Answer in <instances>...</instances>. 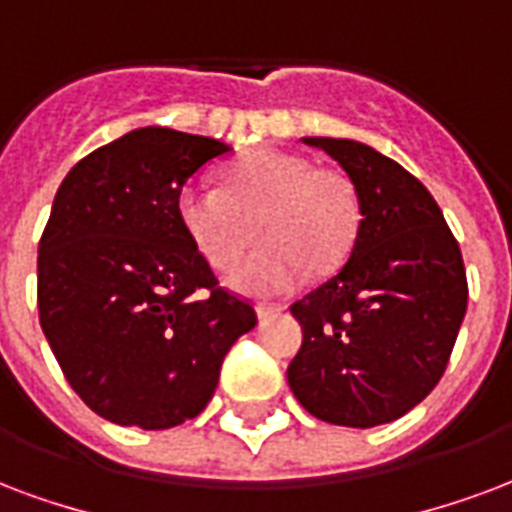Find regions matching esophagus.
I'll return each instance as SVG.
<instances>
[{
  "mask_svg": "<svg viewBox=\"0 0 512 512\" xmlns=\"http://www.w3.org/2000/svg\"><path fill=\"white\" fill-rule=\"evenodd\" d=\"M285 312V306H276V304H257V317L260 320H268V317H274V314Z\"/></svg>",
  "mask_w": 512,
  "mask_h": 512,
  "instance_id": "1",
  "label": "esophagus"
}]
</instances>
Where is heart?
Wrapping results in <instances>:
<instances>
[{
  "instance_id": "b5f03b06",
  "label": "heart",
  "mask_w": 512,
  "mask_h": 512,
  "mask_svg": "<svg viewBox=\"0 0 512 512\" xmlns=\"http://www.w3.org/2000/svg\"><path fill=\"white\" fill-rule=\"evenodd\" d=\"M225 187L192 181L179 192V225L214 271L238 263L257 225L260 249L230 276L236 293L285 295L306 271L342 266L361 230L355 181L336 168H314L298 154L257 149L225 168Z\"/></svg>"
}]
</instances>
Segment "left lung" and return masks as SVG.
<instances>
[{"instance_id": "obj_1", "label": "left lung", "mask_w": 512, "mask_h": 512, "mask_svg": "<svg viewBox=\"0 0 512 512\" xmlns=\"http://www.w3.org/2000/svg\"><path fill=\"white\" fill-rule=\"evenodd\" d=\"M355 181L361 230L347 263L290 306L304 344L295 399L333 426L372 429L426 399L467 312V271L437 200L399 162L347 138H304Z\"/></svg>"}]
</instances>
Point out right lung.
Segmentation results:
<instances>
[{
	"label": "right lung",
	"instance_id": "obj_1",
	"mask_svg": "<svg viewBox=\"0 0 512 512\" xmlns=\"http://www.w3.org/2000/svg\"><path fill=\"white\" fill-rule=\"evenodd\" d=\"M230 146L140 127L83 157L56 192L37 255L40 325L100 418L170 429L206 410L257 314L219 287L179 225V192Z\"/></svg>",
	"mask_w": 512,
	"mask_h": 512
}]
</instances>
